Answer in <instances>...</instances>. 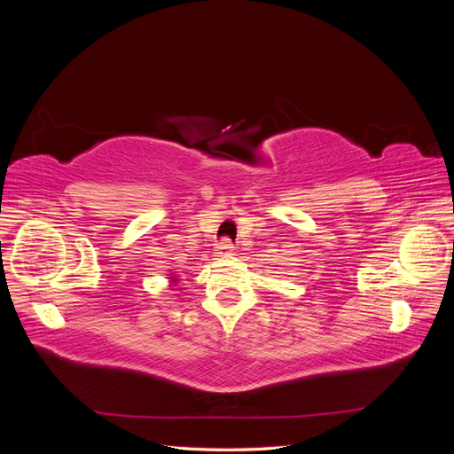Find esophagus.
<instances>
[{
  "label": "esophagus",
  "mask_w": 454,
  "mask_h": 454,
  "mask_svg": "<svg viewBox=\"0 0 454 454\" xmlns=\"http://www.w3.org/2000/svg\"><path fill=\"white\" fill-rule=\"evenodd\" d=\"M232 248H235V246H232L231 244V240H222V244H219L217 246V250H219V254H222V255H231L232 254Z\"/></svg>",
  "instance_id": "obj_1"
}]
</instances>
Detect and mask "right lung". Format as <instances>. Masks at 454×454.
Returning a JSON list of instances; mask_svg holds the SVG:
<instances>
[{
    "instance_id": "1",
    "label": "right lung",
    "mask_w": 454,
    "mask_h": 454,
    "mask_svg": "<svg viewBox=\"0 0 454 454\" xmlns=\"http://www.w3.org/2000/svg\"><path fill=\"white\" fill-rule=\"evenodd\" d=\"M172 282H176V280H172Z\"/></svg>"
}]
</instances>
